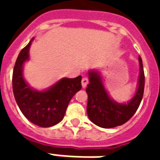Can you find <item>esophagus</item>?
I'll list each match as a JSON object with an SVG mask.
<instances>
[{"mask_svg": "<svg viewBox=\"0 0 160 160\" xmlns=\"http://www.w3.org/2000/svg\"><path fill=\"white\" fill-rule=\"evenodd\" d=\"M88 82H89V80H88V79L87 78H83L82 80H81V85H82V87L83 88H86L87 86V84H88Z\"/></svg>", "mask_w": 160, "mask_h": 160, "instance_id": "obj_1", "label": "esophagus"}]
</instances>
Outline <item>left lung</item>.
I'll return each instance as SVG.
<instances>
[{"label":"left lung","instance_id":"8db88e82","mask_svg":"<svg viewBox=\"0 0 160 160\" xmlns=\"http://www.w3.org/2000/svg\"><path fill=\"white\" fill-rule=\"evenodd\" d=\"M140 75L138 87L134 96L126 104H119L112 100L105 90L99 73L97 71H89V84L87 92L88 95L87 115L94 124L104 128H111L120 126L129 120L140 106L144 93L145 75L143 64L141 56H139Z\"/></svg>","mask_w":160,"mask_h":160}]
</instances>
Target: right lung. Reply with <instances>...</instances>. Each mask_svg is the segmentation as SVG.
Listing matches in <instances>:
<instances>
[{
  "instance_id": "right-lung-1",
  "label": "right lung",
  "mask_w": 160,
  "mask_h": 160,
  "mask_svg": "<svg viewBox=\"0 0 160 160\" xmlns=\"http://www.w3.org/2000/svg\"><path fill=\"white\" fill-rule=\"evenodd\" d=\"M21 49L12 73V91L16 103L30 122L42 128L56 125L64 118L71 98L81 89V76L63 78L45 91L30 87L23 77V64L29 59L32 41Z\"/></svg>"
}]
</instances>
